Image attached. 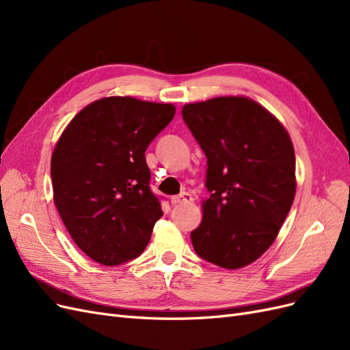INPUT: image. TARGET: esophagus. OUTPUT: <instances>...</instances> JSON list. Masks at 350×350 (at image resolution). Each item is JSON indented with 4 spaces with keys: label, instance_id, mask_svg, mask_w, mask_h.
Segmentation results:
<instances>
[{
    "label": "esophagus",
    "instance_id": "1",
    "mask_svg": "<svg viewBox=\"0 0 350 350\" xmlns=\"http://www.w3.org/2000/svg\"><path fill=\"white\" fill-rule=\"evenodd\" d=\"M191 201H193V196L189 193H183V194L175 196L171 198V203L174 206L175 204H188V203H191Z\"/></svg>",
    "mask_w": 350,
    "mask_h": 350
}]
</instances>
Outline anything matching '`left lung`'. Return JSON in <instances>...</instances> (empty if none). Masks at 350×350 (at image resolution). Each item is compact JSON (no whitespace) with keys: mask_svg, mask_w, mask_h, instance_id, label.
Listing matches in <instances>:
<instances>
[{"mask_svg":"<svg viewBox=\"0 0 350 350\" xmlns=\"http://www.w3.org/2000/svg\"><path fill=\"white\" fill-rule=\"evenodd\" d=\"M183 120L207 157L203 220L191 232L201 258L235 270L269 250L292 207L295 152L260 103L221 96L187 103Z\"/></svg>","mask_w":350,"mask_h":350,"instance_id":"1","label":"left lung"}]
</instances>
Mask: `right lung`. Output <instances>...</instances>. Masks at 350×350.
I'll list each match as a JSON object with an SVG mask.
<instances>
[{
    "mask_svg": "<svg viewBox=\"0 0 350 350\" xmlns=\"http://www.w3.org/2000/svg\"><path fill=\"white\" fill-rule=\"evenodd\" d=\"M174 115L171 103L103 98L59 137L51 159L54 203L77 247L103 266L139 257L163 215L144 153Z\"/></svg>",
    "mask_w": 350,
    "mask_h": 350,
    "instance_id": "add662e5",
    "label": "right lung"
}]
</instances>
